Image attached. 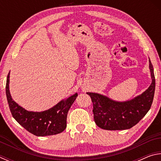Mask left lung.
Segmentation results:
<instances>
[{
	"instance_id": "left-lung-1",
	"label": "left lung",
	"mask_w": 161,
	"mask_h": 161,
	"mask_svg": "<svg viewBox=\"0 0 161 161\" xmlns=\"http://www.w3.org/2000/svg\"><path fill=\"white\" fill-rule=\"evenodd\" d=\"M152 83L139 96L126 102H116L103 95L87 92L93 103L94 121L105 130H126L137 124L148 113L153 100L156 80L149 59Z\"/></svg>"
}]
</instances>
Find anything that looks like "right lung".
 I'll return each mask as SVG.
<instances>
[{"label": "right lung", "instance_id": "1", "mask_svg": "<svg viewBox=\"0 0 161 161\" xmlns=\"http://www.w3.org/2000/svg\"><path fill=\"white\" fill-rule=\"evenodd\" d=\"M10 72L7 77L5 92L12 116L28 131L37 136L55 135L66 129L68 111L78 96L77 93L59 102L53 108L41 112L28 111L13 101L9 90Z\"/></svg>", "mask_w": 161, "mask_h": 161}]
</instances>
